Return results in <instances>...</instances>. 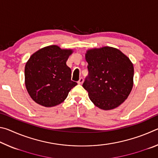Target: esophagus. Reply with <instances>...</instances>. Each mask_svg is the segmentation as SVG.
Instances as JSON below:
<instances>
[{
    "label": "esophagus",
    "mask_w": 158,
    "mask_h": 158,
    "mask_svg": "<svg viewBox=\"0 0 158 158\" xmlns=\"http://www.w3.org/2000/svg\"><path fill=\"white\" fill-rule=\"evenodd\" d=\"M84 78H83V77H81V78L79 79V81H77V83H78L79 84H83V82H84Z\"/></svg>",
    "instance_id": "1"
}]
</instances>
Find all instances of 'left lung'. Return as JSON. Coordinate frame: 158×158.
<instances>
[{
	"mask_svg": "<svg viewBox=\"0 0 158 158\" xmlns=\"http://www.w3.org/2000/svg\"><path fill=\"white\" fill-rule=\"evenodd\" d=\"M89 74L83 87L90 100L104 110L113 109L127 98L133 86L134 68L121 51L110 47L89 50Z\"/></svg>",
	"mask_w": 158,
	"mask_h": 158,
	"instance_id": "obj_1",
	"label": "left lung"
}]
</instances>
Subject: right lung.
Instances as JSON below:
<instances>
[{"label": "right lung", "mask_w": 158, "mask_h": 158, "mask_svg": "<svg viewBox=\"0 0 158 158\" xmlns=\"http://www.w3.org/2000/svg\"><path fill=\"white\" fill-rule=\"evenodd\" d=\"M72 53L70 49L52 45L38 50L29 58L25 66V84L36 103L46 107L59 105L77 85L71 80V69L66 65Z\"/></svg>", "instance_id": "1"}]
</instances>
